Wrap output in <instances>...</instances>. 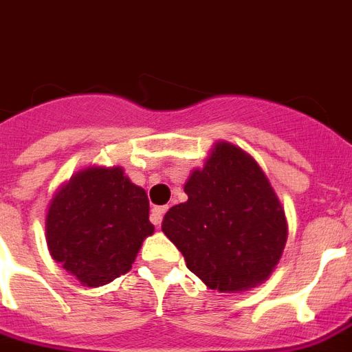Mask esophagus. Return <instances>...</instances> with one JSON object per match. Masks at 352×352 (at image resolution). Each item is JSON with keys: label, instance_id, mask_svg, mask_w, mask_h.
<instances>
[{"label": "esophagus", "instance_id": "34e87169", "mask_svg": "<svg viewBox=\"0 0 352 352\" xmlns=\"http://www.w3.org/2000/svg\"><path fill=\"white\" fill-rule=\"evenodd\" d=\"M166 211H168L166 206H153V208H151V213H150L151 222H153L155 226H161L162 217H164V213H166Z\"/></svg>", "mask_w": 352, "mask_h": 352}]
</instances>
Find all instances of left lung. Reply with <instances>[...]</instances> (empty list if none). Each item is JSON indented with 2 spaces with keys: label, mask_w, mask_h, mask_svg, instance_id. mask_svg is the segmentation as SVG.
Listing matches in <instances>:
<instances>
[{
  "label": "left lung",
  "mask_w": 352,
  "mask_h": 352,
  "mask_svg": "<svg viewBox=\"0 0 352 352\" xmlns=\"http://www.w3.org/2000/svg\"><path fill=\"white\" fill-rule=\"evenodd\" d=\"M184 191L188 201L170 208L162 231L188 270L221 293H242L270 278L285 248L287 221L255 159L217 142Z\"/></svg>",
  "instance_id": "8db88e82"
}]
</instances>
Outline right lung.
<instances>
[{
  "instance_id": "add662e5",
  "label": "right lung",
  "mask_w": 352,
  "mask_h": 352,
  "mask_svg": "<svg viewBox=\"0 0 352 352\" xmlns=\"http://www.w3.org/2000/svg\"><path fill=\"white\" fill-rule=\"evenodd\" d=\"M45 230L52 258L82 285L97 287L131 270L155 228L146 191L122 168L90 166L56 191Z\"/></svg>"
}]
</instances>
